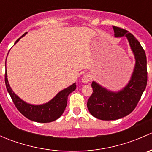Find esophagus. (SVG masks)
Here are the masks:
<instances>
[{
    "mask_svg": "<svg viewBox=\"0 0 152 152\" xmlns=\"http://www.w3.org/2000/svg\"><path fill=\"white\" fill-rule=\"evenodd\" d=\"M91 79H92L91 75H90V73H86L85 76L82 77V82H83L84 84H87L88 83V82H90V81H91Z\"/></svg>",
    "mask_w": 152,
    "mask_h": 152,
    "instance_id": "1",
    "label": "esophagus"
}]
</instances>
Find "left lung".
<instances>
[{
	"instance_id": "1",
	"label": "left lung",
	"mask_w": 152,
	"mask_h": 152,
	"mask_svg": "<svg viewBox=\"0 0 152 152\" xmlns=\"http://www.w3.org/2000/svg\"><path fill=\"white\" fill-rule=\"evenodd\" d=\"M115 36H126L134 54L136 63L129 84L121 91L113 93L92 82L93 93L87 107L90 114L103 121L121 118L132 113L140 101L147 85L146 56L139 41L127 30L113 26Z\"/></svg>"
}]
</instances>
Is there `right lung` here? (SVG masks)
<instances>
[{
  "label": "right lung",
  "instance_id": "right-lung-1",
  "mask_svg": "<svg viewBox=\"0 0 152 152\" xmlns=\"http://www.w3.org/2000/svg\"><path fill=\"white\" fill-rule=\"evenodd\" d=\"M26 34V33L23 34L19 39H17L15 44H16V42H18ZM5 84L7 91L10 93L13 103L20 113L29 120L39 123H49L59 118L65 110L67 103V96L76 88V85L74 83L67 88L59 92L51 101L45 104L32 105L21 100L12 91L9 85L7 72L5 73Z\"/></svg>",
  "mask_w": 152,
  "mask_h": 152
}]
</instances>
